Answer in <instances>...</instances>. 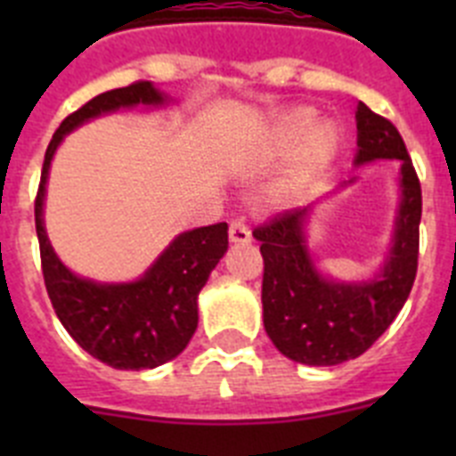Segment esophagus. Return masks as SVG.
Segmentation results:
<instances>
[{
  "mask_svg": "<svg viewBox=\"0 0 456 456\" xmlns=\"http://www.w3.org/2000/svg\"><path fill=\"white\" fill-rule=\"evenodd\" d=\"M228 235H231V241H235V244H248L251 241V231H248V225L241 219L232 221Z\"/></svg>",
  "mask_w": 456,
  "mask_h": 456,
  "instance_id": "1",
  "label": "esophagus"
}]
</instances>
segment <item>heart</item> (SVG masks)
<instances>
[{
    "label": "heart",
    "instance_id": "1",
    "mask_svg": "<svg viewBox=\"0 0 456 456\" xmlns=\"http://www.w3.org/2000/svg\"><path fill=\"white\" fill-rule=\"evenodd\" d=\"M313 120H315V114L310 109H294V111L285 114L283 118L273 125V130L269 132V152L272 155H283L289 148L297 146L305 134H308ZM338 143H340V134H338L336 125L324 123L310 132L304 141V146H301V151L297 152V159H294L292 168H289V175L283 187L285 191H289V189L304 183L310 173H315V168L322 167L336 152Z\"/></svg>",
    "mask_w": 456,
    "mask_h": 456
}]
</instances>
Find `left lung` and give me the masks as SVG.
I'll return each mask as SVG.
<instances>
[{"label":"left lung","instance_id":"left-lung-1","mask_svg":"<svg viewBox=\"0 0 456 456\" xmlns=\"http://www.w3.org/2000/svg\"><path fill=\"white\" fill-rule=\"evenodd\" d=\"M356 167L374 159H397L402 167L393 247L377 276L338 283L317 272L304 235L310 208L281 212L253 231L265 260V331L278 352L297 363L338 365L368 352L393 324L416 281L422 191L404 139L363 102L356 109Z\"/></svg>","mask_w":456,"mask_h":456}]
</instances>
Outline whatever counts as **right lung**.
Here are the masks:
<instances>
[{
    "label": "right lung",
    "mask_w": 456,
    "mask_h": 456,
    "mask_svg": "<svg viewBox=\"0 0 456 456\" xmlns=\"http://www.w3.org/2000/svg\"><path fill=\"white\" fill-rule=\"evenodd\" d=\"M151 82L100 93L63 118L52 136L40 173L34 215L43 278L56 317L84 352L116 370H152L178 356L199 326V292L228 248V224L183 232L134 283H95L79 278L56 257L43 203L50 162L68 132L98 116L136 104H164Z\"/></svg>",
    "instance_id": "obj_1"
}]
</instances>
